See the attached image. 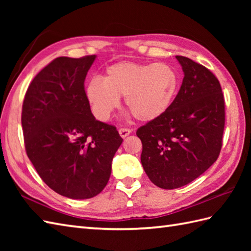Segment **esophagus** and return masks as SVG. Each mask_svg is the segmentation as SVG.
Masks as SVG:
<instances>
[{
    "mask_svg": "<svg viewBox=\"0 0 251 251\" xmlns=\"http://www.w3.org/2000/svg\"><path fill=\"white\" fill-rule=\"evenodd\" d=\"M130 132H131V130L128 128H120L119 129V134L122 138H126L127 136H129Z\"/></svg>",
    "mask_w": 251,
    "mask_h": 251,
    "instance_id": "34e87169",
    "label": "esophagus"
}]
</instances>
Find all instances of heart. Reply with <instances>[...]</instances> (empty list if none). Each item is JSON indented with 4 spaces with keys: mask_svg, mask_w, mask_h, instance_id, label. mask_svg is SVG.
<instances>
[{
    "mask_svg": "<svg viewBox=\"0 0 251 251\" xmlns=\"http://www.w3.org/2000/svg\"><path fill=\"white\" fill-rule=\"evenodd\" d=\"M179 74L168 63L119 62L106 69L102 79L86 86V98L99 121L109 120L120 97L137 120L151 122L164 115L178 94Z\"/></svg>",
    "mask_w": 251,
    "mask_h": 251,
    "instance_id": "heart-1",
    "label": "heart"
}]
</instances>
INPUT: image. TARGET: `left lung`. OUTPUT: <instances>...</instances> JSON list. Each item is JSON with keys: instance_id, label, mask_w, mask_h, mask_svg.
<instances>
[{"instance_id": "8db88e82", "label": "left lung", "mask_w": 251, "mask_h": 251, "mask_svg": "<svg viewBox=\"0 0 251 251\" xmlns=\"http://www.w3.org/2000/svg\"><path fill=\"white\" fill-rule=\"evenodd\" d=\"M176 58L184 74L178 95L166 113L137 130L143 169L165 190L192 182L217 161L226 120L218 78L190 58Z\"/></svg>"}]
</instances>
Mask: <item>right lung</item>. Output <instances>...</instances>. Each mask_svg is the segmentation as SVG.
Returning a JSON list of instances; mask_svg holds the SVG:
<instances>
[{
	"label": "right lung",
	"instance_id": "obj_1",
	"mask_svg": "<svg viewBox=\"0 0 251 251\" xmlns=\"http://www.w3.org/2000/svg\"><path fill=\"white\" fill-rule=\"evenodd\" d=\"M96 55L59 57L37 73L21 114L28 157L58 194L92 199L108 183L123 139L114 126L95 119L84 89Z\"/></svg>",
	"mask_w": 251,
	"mask_h": 251
}]
</instances>
